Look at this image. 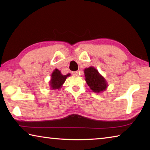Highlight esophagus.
I'll list each match as a JSON object with an SVG mask.
<instances>
[{"instance_id": "esophagus-1", "label": "esophagus", "mask_w": 150, "mask_h": 150, "mask_svg": "<svg viewBox=\"0 0 150 150\" xmlns=\"http://www.w3.org/2000/svg\"><path fill=\"white\" fill-rule=\"evenodd\" d=\"M78 73H79L78 71H73V72H71V74L72 75H78Z\"/></svg>"}]
</instances>
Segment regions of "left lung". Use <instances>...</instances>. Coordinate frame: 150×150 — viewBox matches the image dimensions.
<instances>
[{"label": "left lung", "instance_id": "1", "mask_svg": "<svg viewBox=\"0 0 150 150\" xmlns=\"http://www.w3.org/2000/svg\"><path fill=\"white\" fill-rule=\"evenodd\" d=\"M84 72L86 82L93 92L100 93L106 89L107 83L96 69L93 67L86 68Z\"/></svg>", "mask_w": 150, "mask_h": 150}]
</instances>
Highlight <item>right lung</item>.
I'll list each match as a JSON object with an SVG mask.
<instances>
[{
    "label": "right lung",
    "instance_id": "add662e5",
    "mask_svg": "<svg viewBox=\"0 0 150 150\" xmlns=\"http://www.w3.org/2000/svg\"><path fill=\"white\" fill-rule=\"evenodd\" d=\"M69 75V73L66 75H63L61 73L60 71L57 69H55L52 73V79H51L50 81L51 88L52 89H59L63 84V83L65 82L66 78Z\"/></svg>",
    "mask_w": 150,
    "mask_h": 150
}]
</instances>
